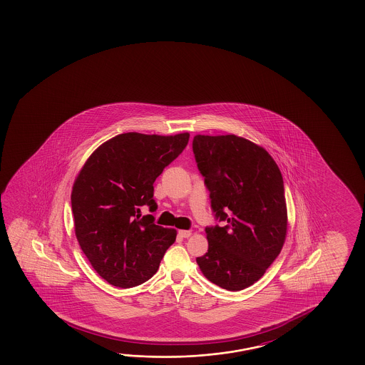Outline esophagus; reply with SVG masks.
<instances>
[{
    "mask_svg": "<svg viewBox=\"0 0 365 365\" xmlns=\"http://www.w3.org/2000/svg\"><path fill=\"white\" fill-rule=\"evenodd\" d=\"M191 234L190 230H180L178 232V235H180V238H188V237H191Z\"/></svg>",
    "mask_w": 365,
    "mask_h": 365,
    "instance_id": "esophagus-1",
    "label": "esophagus"
}]
</instances>
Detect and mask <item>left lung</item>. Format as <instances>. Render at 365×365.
Returning a JSON list of instances; mask_svg holds the SVG:
<instances>
[{"label":"left lung","mask_w":365,"mask_h":365,"mask_svg":"<svg viewBox=\"0 0 365 365\" xmlns=\"http://www.w3.org/2000/svg\"><path fill=\"white\" fill-rule=\"evenodd\" d=\"M192 149L215 217L227 222L206 227L209 250L196 261L207 280L240 292L262 277L285 243L280 169L262 146L235 135H196Z\"/></svg>","instance_id":"left-lung-1"}]
</instances>
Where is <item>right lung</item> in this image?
Returning a JSON list of instances; mask_svg holds the SVG:
<instances>
[{
  "mask_svg": "<svg viewBox=\"0 0 365 365\" xmlns=\"http://www.w3.org/2000/svg\"><path fill=\"white\" fill-rule=\"evenodd\" d=\"M190 133H120L101 145L73 182L71 207L78 245L104 280L132 287L149 280L173 245L175 229L141 217L154 212V182L185 150Z\"/></svg>",
  "mask_w": 365,
  "mask_h": 365,
  "instance_id": "1",
  "label": "right lung"
}]
</instances>
